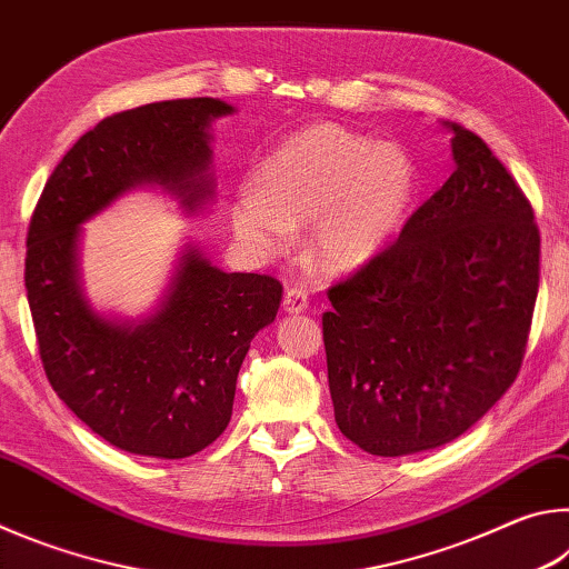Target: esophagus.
I'll return each mask as SVG.
<instances>
[{"label":"esophagus","mask_w":569,"mask_h":569,"mask_svg":"<svg viewBox=\"0 0 569 569\" xmlns=\"http://www.w3.org/2000/svg\"><path fill=\"white\" fill-rule=\"evenodd\" d=\"M308 308V296L301 288H288L283 296V311L286 313H303Z\"/></svg>","instance_id":"1"}]
</instances>
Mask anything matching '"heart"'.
Segmentation results:
<instances>
[{
  "instance_id": "b5f03b06",
  "label": "heart",
  "mask_w": 569,
  "mask_h": 569,
  "mask_svg": "<svg viewBox=\"0 0 569 569\" xmlns=\"http://www.w3.org/2000/svg\"><path fill=\"white\" fill-rule=\"evenodd\" d=\"M419 188L417 162L397 142H373L341 124L296 132L253 172L233 203L236 236L273 256L308 226L316 271H359L389 246Z\"/></svg>"
}]
</instances>
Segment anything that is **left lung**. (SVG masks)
<instances>
[{
    "label": "left lung",
    "instance_id": "1",
    "mask_svg": "<svg viewBox=\"0 0 569 569\" xmlns=\"http://www.w3.org/2000/svg\"><path fill=\"white\" fill-rule=\"evenodd\" d=\"M455 172L391 248L329 291L333 417L377 457L449 445L512 387L539 286V233L487 142L455 122Z\"/></svg>",
    "mask_w": 569,
    "mask_h": 569
}]
</instances>
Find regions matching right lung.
Returning a JSON list of instances; mask_svg holds the SVG:
<instances>
[{"mask_svg":"<svg viewBox=\"0 0 569 569\" xmlns=\"http://www.w3.org/2000/svg\"><path fill=\"white\" fill-rule=\"evenodd\" d=\"M233 112L192 98L104 118L54 168L27 233L24 286L47 379L77 419L130 455L182 459L223 435L240 363L283 288L223 271L186 236L150 311H102L84 288L82 226L140 188L203 216L216 198L213 122Z\"/></svg>","mask_w":569,"mask_h":569,"instance_id":"add662e5","label":"right lung"}]
</instances>
